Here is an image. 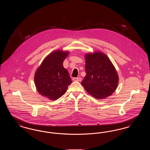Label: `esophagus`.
<instances>
[{"instance_id": "obj_1", "label": "esophagus", "mask_w": 150, "mask_h": 150, "mask_svg": "<svg viewBox=\"0 0 150 150\" xmlns=\"http://www.w3.org/2000/svg\"><path fill=\"white\" fill-rule=\"evenodd\" d=\"M74 81H80L81 80V78L79 77V78H73Z\"/></svg>"}]
</instances>
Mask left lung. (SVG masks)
I'll return each instance as SVG.
<instances>
[{"label": "left lung", "mask_w": 150, "mask_h": 150, "mask_svg": "<svg viewBox=\"0 0 150 150\" xmlns=\"http://www.w3.org/2000/svg\"><path fill=\"white\" fill-rule=\"evenodd\" d=\"M85 58L86 75L81 85L97 99L111 96L117 86L119 77L110 59L100 52L87 54Z\"/></svg>", "instance_id": "obj_1"}]
</instances>
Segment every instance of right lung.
I'll return each instance as SVG.
<instances>
[{
	"mask_svg": "<svg viewBox=\"0 0 150 150\" xmlns=\"http://www.w3.org/2000/svg\"><path fill=\"white\" fill-rule=\"evenodd\" d=\"M68 52L56 50L45 58L37 69L34 81L38 92L50 100H56L72 83L68 71L63 66Z\"/></svg>",
	"mask_w": 150,
	"mask_h": 150,
	"instance_id": "1",
	"label": "right lung"
}]
</instances>
